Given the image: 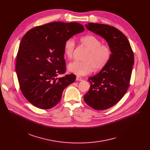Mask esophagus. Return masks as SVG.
<instances>
[{
  "label": "esophagus",
  "mask_w": 150,
  "mask_h": 150,
  "mask_svg": "<svg viewBox=\"0 0 150 150\" xmlns=\"http://www.w3.org/2000/svg\"><path fill=\"white\" fill-rule=\"evenodd\" d=\"M82 80H83L82 78H81V77H79V76H76V81H82Z\"/></svg>",
  "instance_id": "obj_1"
}]
</instances>
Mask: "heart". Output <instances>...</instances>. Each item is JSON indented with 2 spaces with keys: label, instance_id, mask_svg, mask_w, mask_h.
Returning <instances> with one entry per match:
<instances>
[{
  "label": "heart",
  "instance_id": "heart-1",
  "mask_svg": "<svg viewBox=\"0 0 150 150\" xmlns=\"http://www.w3.org/2000/svg\"><path fill=\"white\" fill-rule=\"evenodd\" d=\"M82 46L88 52L85 55L82 62L74 61L70 63L68 70L78 76L89 74L94 69L99 71L103 69L109 62L112 56L110 47L106 44H101V41L93 35H86L81 37ZM75 48V42L72 38L67 40L64 43V54L68 59L73 56Z\"/></svg>",
  "mask_w": 150,
  "mask_h": 150
}]
</instances>
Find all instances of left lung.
Instances as JSON below:
<instances>
[{
    "label": "left lung",
    "mask_w": 150,
    "mask_h": 150,
    "mask_svg": "<svg viewBox=\"0 0 150 150\" xmlns=\"http://www.w3.org/2000/svg\"><path fill=\"white\" fill-rule=\"evenodd\" d=\"M87 28L104 38L112 50L108 63L95 76L88 78L90 88L83 100L94 109L104 110L117 103L126 93L134 63V56L126 37L116 28L88 23Z\"/></svg>",
    "instance_id": "8db88e82"
}]
</instances>
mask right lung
Masks as SVG:
<instances>
[{
  "label": "right lung",
  "mask_w": 150,
  "mask_h": 150,
  "mask_svg": "<svg viewBox=\"0 0 150 150\" xmlns=\"http://www.w3.org/2000/svg\"><path fill=\"white\" fill-rule=\"evenodd\" d=\"M84 31L76 23L53 22L29 30L20 42L16 72L25 98L38 108L49 109L61 100L62 93L76 79L66 72L63 46L67 40Z\"/></svg>",
  "instance_id": "obj_1"
}]
</instances>
